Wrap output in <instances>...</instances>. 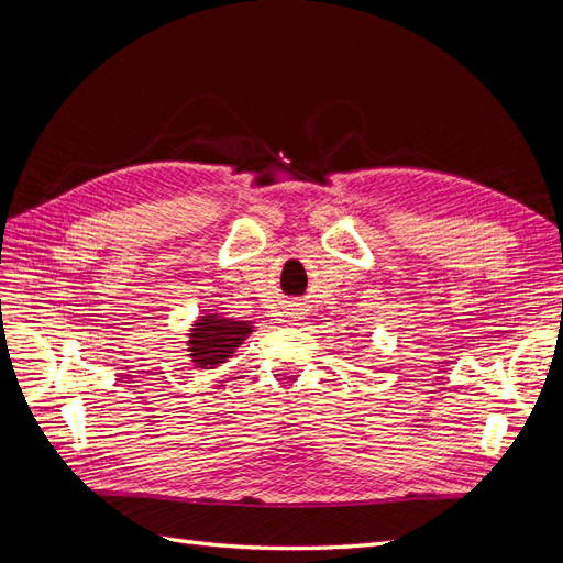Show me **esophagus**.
Returning <instances> with one entry per match:
<instances>
[{
    "label": "esophagus",
    "mask_w": 563,
    "mask_h": 563,
    "mask_svg": "<svg viewBox=\"0 0 563 563\" xmlns=\"http://www.w3.org/2000/svg\"><path fill=\"white\" fill-rule=\"evenodd\" d=\"M301 316H303V308H301L299 303H289V308H285V318H287L289 322L301 320Z\"/></svg>",
    "instance_id": "1"
}]
</instances>
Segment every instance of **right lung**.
I'll use <instances>...</instances> for the list:
<instances>
[{"instance_id":"obj_1","label":"right lung","mask_w":563,"mask_h":563,"mask_svg":"<svg viewBox=\"0 0 563 563\" xmlns=\"http://www.w3.org/2000/svg\"><path fill=\"white\" fill-rule=\"evenodd\" d=\"M255 332L252 320H235L214 311L201 313L187 334V355L198 369H214L227 362Z\"/></svg>"}]
</instances>
